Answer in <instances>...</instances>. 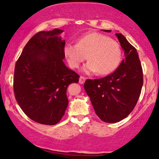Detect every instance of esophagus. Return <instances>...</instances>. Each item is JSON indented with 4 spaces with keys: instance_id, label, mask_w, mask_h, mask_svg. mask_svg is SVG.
I'll return each instance as SVG.
<instances>
[{
    "instance_id": "obj_1",
    "label": "esophagus",
    "mask_w": 159,
    "mask_h": 159,
    "mask_svg": "<svg viewBox=\"0 0 159 159\" xmlns=\"http://www.w3.org/2000/svg\"><path fill=\"white\" fill-rule=\"evenodd\" d=\"M86 78L84 77H83V76H81V77L79 78V83L81 84H83L84 83Z\"/></svg>"
}]
</instances>
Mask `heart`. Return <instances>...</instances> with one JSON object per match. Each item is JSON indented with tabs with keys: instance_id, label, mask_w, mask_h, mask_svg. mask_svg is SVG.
Instances as JSON below:
<instances>
[{
	"instance_id": "heart-1",
	"label": "heart",
	"mask_w": 159,
	"mask_h": 159,
	"mask_svg": "<svg viewBox=\"0 0 159 159\" xmlns=\"http://www.w3.org/2000/svg\"><path fill=\"white\" fill-rule=\"evenodd\" d=\"M63 53L71 68L78 69L87 59L85 73L110 74L119 66L122 52L119 43L102 34L92 32L80 36L77 44L66 43Z\"/></svg>"
}]
</instances>
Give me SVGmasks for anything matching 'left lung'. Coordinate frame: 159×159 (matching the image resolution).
<instances>
[{"instance_id": "obj_1", "label": "left lung", "mask_w": 159, "mask_h": 159, "mask_svg": "<svg viewBox=\"0 0 159 159\" xmlns=\"http://www.w3.org/2000/svg\"><path fill=\"white\" fill-rule=\"evenodd\" d=\"M111 32V30H105ZM125 59L113 73L98 79H87L84 89L95 112L105 123H117L135 107L143 86V69L136 48L121 34H116Z\"/></svg>"}]
</instances>
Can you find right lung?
<instances>
[{"instance_id":"right-lung-1","label":"right lung","mask_w":159,"mask_h":159,"mask_svg":"<svg viewBox=\"0 0 159 159\" xmlns=\"http://www.w3.org/2000/svg\"><path fill=\"white\" fill-rule=\"evenodd\" d=\"M63 30L40 31L27 42L16 63L13 89L18 104L30 119L55 125L65 114L66 90L79 75L66 66Z\"/></svg>"}]
</instances>
